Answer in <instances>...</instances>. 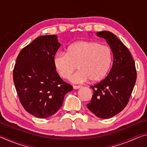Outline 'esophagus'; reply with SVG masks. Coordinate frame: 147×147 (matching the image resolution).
<instances>
[{
	"mask_svg": "<svg viewBox=\"0 0 147 147\" xmlns=\"http://www.w3.org/2000/svg\"><path fill=\"white\" fill-rule=\"evenodd\" d=\"M81 86H73V89H78L79 88H80Z\"/></svg>",
	"mask_w": 147,
	"mask_h": 147,
	"instance_id": "esophagus-1",
	"label": "esophagus"
}]
</instances>
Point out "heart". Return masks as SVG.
Returning a JSON list of instances; mask_svg holds the SVG:
<instances>
[{
	"label": "heart",
	"mask_w": 147,
	"mask_h": 147,
	"mask_svg": "<svg viewBox=\"0 0 147 147\" xmlns=\"http://www.w3.org/2000/svg\"><path fill=\"white\" fill-rule=\"evenodd\" d=\"M113 60L112 49L96 41H79L71 44L67 53L59 52L54 57L53 63L57 73L68 78L77 69L80 70L71 77L72 82H92L101 81L108 75Z\"/></svg>",
	"instance_id": "obj_1"
}]
</instances>
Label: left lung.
Wrapping results in <instances>:
<instances>
[{"label": "left lung", "mask_w": 147, "mask_h": 147, "mask_svg": "<svg viewBox=\"0 0 147 147\" xmlns=\"http://www.w3.org/2000/svg\"><path fill=\"white\" fill-rule=\"evenodd\" d=\"M106 39L113 54V65L105 78L91 86L93 94L87 107L97 117L109 119L123 110L128 103L135 86L137 73L130 52L109 31L97 32Z\"/></svg>", "instance_id": "obj_1"}]
</instances>
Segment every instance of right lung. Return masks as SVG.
<instances>
[{"mask_svg":"<svg viewBox=\"0 0 147 147\" xmlns=\"http://www.w3.org/2000/svg\"><path fill=\"white\" fill-rule=\"evenodd\" d=\"M56 35L39 36L21 50L16 59L13 82L24 109L36 117L47 118L63 104L73 90L54 68L53 59L61 44Z\"/></svg>","mask_w":147,"mask_h":147,"instance_id":"right-lung-1","label":"right lung"}]
</instances>
